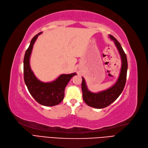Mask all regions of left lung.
I'll list each match as a JSON object with an SVG mask.
<instances>
[{
  "instance_id": "left-lung-1",
  "label": "left lung",
  "mask_w": 148,
  "mask_h": 148,
  "mask_svg": "<svg viewBox=\"0 0 148 148\" xmlns=\"http://www.w3.org/2000/svg\"><path fill=\"white\" fill-rule=\"evenodd\" d=\"M109 37L114 42L122 60L121 72L116 83L108 89L99 92L98 93H93L88 90L84 78L82 77L81 89L83 92V100L88 105L95 108L101 109L105 108L114 101L123 92L126 82L128 67L126 54L118 40L113 35H110Z\"/></svg>"
}]
</instances>
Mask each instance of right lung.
<instances>
[{"label": "right lung", "instance_id": "right-lung-1", "mask_svg": "<svg viewBox=\"0 0 148 148\" xmlns=\"http://www.w3.org/2000/svg\"><path fill=\"white\" fill-rule=\"evenodd\" d=\"M41 34L40 32L34 37L25 53L24 79L30 94L38 103L47 106H53L58 105L63 100L66 86L76 73L60 75L56 79L49 83L42 82L36 78L30 68V57L34 44Z\"/></svg>", "mask_w": 148, "mask_h": 148}]
</instances>
